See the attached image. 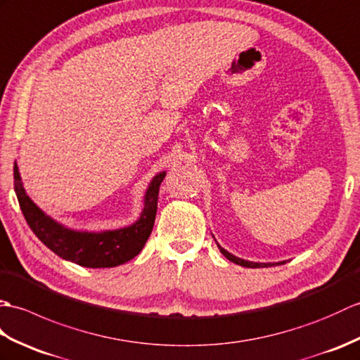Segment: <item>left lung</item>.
Returning <instances> with one entry per match:
<instances>
[{"instance_id": "8db88e82", "label": "left lung", "mask_w": 360, "mask_h": 360, "mask_svg": "<svg viewBox=\"0 0 360 360\" xmlns=\"http://www.w3.org/2000/svg\"><path fill=\"white\" fill-rule=\"evenodd\" d=\"M219 248H220V252H221L223 255H225V257H226L228 260L234 262V263H237V265H240V266H245V268H262V266H271V263H254V262L242 260V259H238V257H236V255L229 254L228 251L223 250L221 246H219ZM276 265H277V263H276Z\"/></svg>"}]
</instances>
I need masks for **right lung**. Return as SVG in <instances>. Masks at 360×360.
<instances>
[{
  "mask_svg": "<svg viewBox=\"0 0 360 360\" xmlns=\"http://www.w3.org/2000/svg\"><path fill=\"white\" fill-rule=\"evenodd\" d=\"M165 175V172L158 174L150 181L145 195V211H143L137 223L123 229L106 231V233L100 234L77 233V231L63 228L57 221L47 217L24 193L17 163L13 165V186L27 225L51 251L60 255L61 259L74 262L79 266L112 268L134 259L143 250L150 233H153L158 189Z\"/></svg>",
  "mask_w": 360,
  "mask_h": 360,
  "instance_id": "right-lung-1",
  "label": "right lung"
}]
</instances>
